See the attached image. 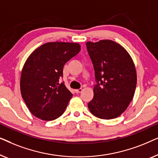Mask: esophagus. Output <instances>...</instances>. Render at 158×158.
Returning <instances> with one entry per match:
<instances>
[{"mask_svg":"<svg viewBox=\"0 0 158 158\" xmlns=\"http://www.w3.org/2000/svg\"><path fill=\"white\" fill-rule=\"evenodd\" d=\"M82 90H83V89H82V88H79V89L75 90V92L76 93V94H80V93L82 92Z\"/></svg>","mask_w":158,"mask_h":158,"instance_id":"esophagus-1","label":"esophagus"}]
</instances>
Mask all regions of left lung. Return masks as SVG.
Segmentation results:
<instances>
[{
	"mask_svg": "<svg viewBox=\"0 0 158 158\" xmlns=\"http://www.w3.org/2000/svg\"><path fill=\"white\" fill-rule=\"evenodd\" d=\"M96 84L88 103L90 113L103 119L120 116L132 100L137 85L133 60L124 47L111 40L86 42Z\"/></svg>",
	"mask_w": 158,
	"mask_h": 158,
	"instance_id": "8db88e82",
	"label": "left lung"
}]
</instances>
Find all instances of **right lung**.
Listing matches in <instances>:
<instances>
[{"label":"right lung","instance_id":"obj_1","mask_svg":"<svg viewBox=\"0 0 158 158\" xmlns=\"http://www.w3.org/2000/svg\"><path fill=\"white\" fill-rule=\"evenodd\" d=\"M81 50L77 43L48 42L28 57L21 75L22 98L36 117L55 120L64 112L73 94L64 82L63 67Z\"/></svg>","mask_w":158,"mask_h":158}]
</instances>
